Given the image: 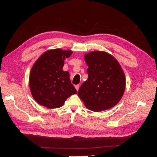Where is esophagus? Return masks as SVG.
<instances>
[{
    "instance_id": "1",
    "label": "esophagus",
    "mask_w": 157,
    "mask_h": 157,
    "mask_svg": "<svg viewBox=\"0 0 157 157\" xmlns=\"http://www.w3.org/2000/svg\"><path fill=\"white\" fill-rule=\"evenodd\" d=\"M75 87L76 90H77V91H78V89H79V87H80V86H79V85H78V84H77V85H75Z\"/></svg>"
}]
</instances>
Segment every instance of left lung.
Here are the masks:
<instances>
[{
	"mask_svg": "<svg viewBox=\"0 0 157 157\" xmlns=\"http://www.w3.org/2000/svg\"><path fill=\"white\" fill-rule=\"evenodd\" d=\"M84 60L88 66V77L78 92L84 105L94 112L115 106L126 88L124 73L119 63L103 51L90 52L84 55Z\"/></svg>",
	"mask_w": 157,
	"mask_h": 157,
	"instance_id": "8db88e82",
	"label": "left lung"
}]
</instances>
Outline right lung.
<instances>
[{"mask_svg":"<svg viewBox=\"0 0 157 157\" xmlns=\"http://www.w3.org/2000/svg\"><path fill=\"white\" fill-rule=\"evenodd\" d=\"M72 54L69 50H47L33 65L29 87L33 98L40 105L48 109L59 108L70 96L77 93L69 72L62 69L64 60Z\"/></svg>","mask_w":157,"mask_h":157,"instance_id":"add662e5","label":"right lung"}]
</instances>
